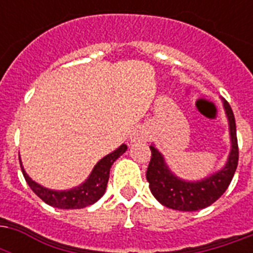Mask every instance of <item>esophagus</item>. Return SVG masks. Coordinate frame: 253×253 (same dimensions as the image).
Segmentation results:
<instances>
[{"mask_svg": "<svg viewBox=\"0 0 253 253\" xmlns=\"http://www.w3.org/2000/svg\"><path fill=\"white\" fill-rule=\"evenodd\" d=\"M148 139H150V135H148V131L144 127H138L131 135L132 142H147Z\"/></svg>", "mask_w": 253, "mask_h": 253, "instance_id": "34e87169", "label": "esophagus"}]
</instances>
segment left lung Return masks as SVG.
Here are the masks:
<instances>
[{"label":"left lung","instance_id":"obj_1","mask_svg":"<svg viewBox=\"0 0 253 253\" xmlns=\"http://www.w3.org/2000/svg\"><path fill=\"white\" fill-rule=\"evenodd\" d=\"M223 106L230 123L231 152L226 167L218 173L197 182L180 180L169 170L162 154L154 146L150 147L151 162L147 168V181L155 198L167 208L180 211L201 210L214 204L228 188L239 162V147L232 109L227 101H223Z\"/></svg>","mask_w":253,"mask_h":253}]
</instances>
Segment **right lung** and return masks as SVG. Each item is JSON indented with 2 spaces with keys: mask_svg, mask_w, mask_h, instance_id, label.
Segmentation results:
<instances>
[{
  "mask_svg": "<svg viewBox=\"0 0 253 253\" xmlns=\"http://www.w3.org/2000/svg\"><path fill=\"white\" fill-rule=\"evenodd\" d=\"M126 144H122L118 150H115L114 152H111L97 163V166L94 167L93 172L90 173V176L84 184L71 190H63V192H55L51 189L43 188L42 185L37 184L26 174L22 166L21 169L26 182L29 184L31 190L47 205L59 209H83L89 205H93L103 196V193L106 190L109 176H110L111 166L121 155L126 152Z\"/></svg>",
  "mask_w": 253,
  "mask_h": 253,
  "instance_id": "add662e5",
  "label": "right lung"
}]
</instances>
